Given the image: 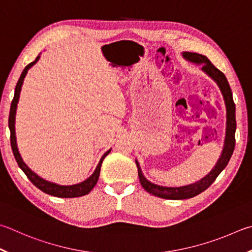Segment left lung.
I'll return each instance as SVG.
<instances>
[{
  "mask_svg": "<svg viewBox=\"0 0 252 252\" xmlns=\"http://www.w3.org/2000/svg\"><path fill=\"white\" fill-rule=\"evenodd\" d=\"M184 57L189 59V61L196 63H202L203 70L208 76L217 82V85L220 88L223 100H225L226 104V110H227V127H226V139L225 144H223L222 153L219 158L218 162L213 171L210 172L207 176H205L203 180H200L197 183H194L191 185L183 186V187H164L155 185L153 183L149 182L143 176V174L141 172V168L139 166V163L136 162V166H138V174L140 178V183L143 189L148 191V193L152 194L158 197L165 198V199H186L191 198L194 196L203 193L208 187L213 184L216 180L217 176L221 173V171L227 166L228 162L231 158L232 153L235 150L236 139H235V132H236V106L232 99V93L230 89V86L228 84V80L226 76L223 75L218 68L215 67L209 59L197 53H184Z\"/></svg>",
  "mask_w": 252,
  "mask_h": 252,
  "instance_id": "8db88e82",
  "label": "left lung"
}]
</instances>
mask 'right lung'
<instances>
[{"label": "right lung", "mask_w": 252, "mask_h": 252, "mask_svg": "<svg viewBox=\"0 0 252 252\" xmlns=\"http://www.w3.org/2000/svg\"><path fill=\"white\" fill-rule=\"evenodd\" d=\"M39 59V56L36 57V59L34 62H32L31 63H29L25 68L24 70H23L22 75L20 77V79H18L16 87H15V94H14V98L12 100V103H11V110H10V116H8V127H10V131H11V146H12V151H13V154H14V158L16 159V162L18 164V166H20L23 172L25 173V175L27 176V178L33 183V184L39 189L42 191L46 194H49L52 196H56V197H62V198H72V197H80V196H84L90 193V190L94 189V185L97 184L98 182V178L100 175V170H101V164L103 162L104 158L107 157V155L110 153V150L108 151L103 154V157L100 159V162L98 164L97 168H95L94 173L91 175L88 180H86L85 182L80 183V184H77V185H71V186H61V185H57V184H54V183H50L43 180V178H40L38 175H36V174L30 170V167L26 165V164L23 162V159L20 155V152H18L17 150V145H16V138H15V112H16V107H17V102H18V98H20V93H21V88H22V85H23V80H24L25 76L27 74V70L30 69V68L34 65V63L37 62Z\"/></svg>", "instance_id": "obj_1"}]
</instances>
